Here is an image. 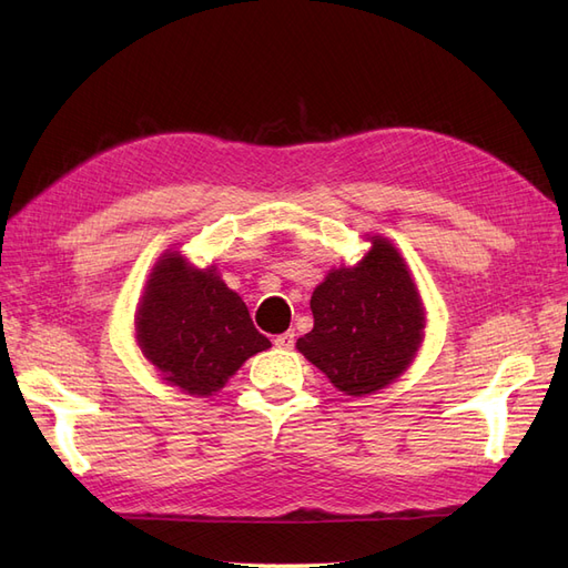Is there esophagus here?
Returning <instances> with one entry per match:
<instances>
[{
  "instance_id": "obj_1",
  "label": "esophagus",
  "mask_w": 568,
  "mask_h": 568,
  "mask_svg": "<svg viewBox=\"0 0 568 568\" xmlns=\"http://www.w3.org/2000/svg\"><path fill=\"white\" fill-rule=\"evenodd\" d=\"M294 343H296V334H294V329H288V332H284V334H280L277 338H274V346H277V348H284V351H291V348H294Z\"/></svg>"
}]
</instances>
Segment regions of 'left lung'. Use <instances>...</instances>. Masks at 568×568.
Wrapping results in <instances>:
<instances>
[{
    "label": "left lung",
    "instance_id": "8db88e82",
    "mask_svg": "<svg viewBox=\"0 0 568 568\" xmlns=\"http://www.w3.org/2000/svg\"><path fill=\"white\" fill-rule=\"evenodd\" d=\"M367 242L363 261L326 272L311 298L313 332L296 341L307 363L353 398L405 374L426 326L419 288L400 251L379 234Z\"/></svg>",
    "mask_w": 568,
    "mask_h": 568
}]
</instances>
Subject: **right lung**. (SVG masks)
I'll use <instances>...</instances> for the list:
<instances>
[{"label":"right lung","instance_id":"obj_1","mask_svg":"<svg viewBox=\"0 0 568 568\" xmlns=\"http://www.w3.org/2000/svg\"><path fill=\"white\" fill-rule=\"evenodd\" d=\"M134 338L165 384L199 398L217 393L251 355L272 346L215 265L196 267L173 248L149 272Z\"/></svg>","mask_w":568,"mask_h":568}]
</instances>
